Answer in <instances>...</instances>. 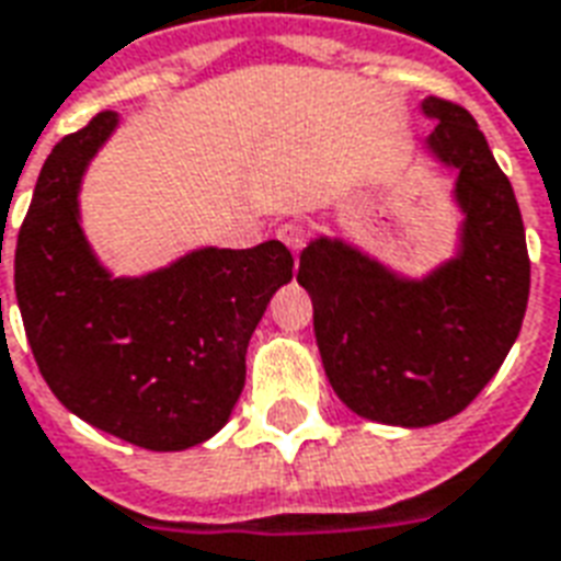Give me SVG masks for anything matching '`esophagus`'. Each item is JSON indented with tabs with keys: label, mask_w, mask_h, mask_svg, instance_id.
I'll use <instances>...</instances> for the list:
<instances>
[{
	"label": "esophagus",
	"mask_w": 561,
	"mask_h": 561,
	"mask_svg": "<svg viewBox=\"0 0 561 561\" xmlns=\"http://www.w3.org/2000/svg\"><path fill=\"white\" fill-rule=\"evenodd\" d=\"M306 238H309V226H306L302 219H291V222H285V226L279 228V240L291 249V252H300V249L306 247Z\"/></svg>",
	"instance_id": "obj_1"
}]
</instances>
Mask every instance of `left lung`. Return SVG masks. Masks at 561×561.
Masks as SVG:
<instances>
[{"instance_id":"8db88e82","label":"left lung","mask_w":561,"mask_h":561,"mask_svg":"<svg viewBox=\"0 0 561 561\" xmlns=\"http://www.w3.org/2000/svg\"><path fill=\"white\" fill-rule=\"evenodd\" d=\"M431 153L458 169L460 255L428 279H398L342 240L302 249L297 282L335 396L371 422L425 428L470 408L512 351L529 300L524 219L470 112L443 98Z\"/></svg>"}]
</instances>
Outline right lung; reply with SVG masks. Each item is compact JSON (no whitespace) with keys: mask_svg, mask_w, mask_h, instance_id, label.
Returning a JSON list of instances; mask_svg holds the SVG:
<instances>
[{"mask_svg":"<svg viewBox=\"0 0 561 561\" xmlns=\"http://www.w3.org/2000/svg\"><path fill=\"white\" fill-rule=\"evenodd\" d=\"M115 124V112H98L47 157L16 234V302L37 368L70 413L133 446L181 451L231 416L247 344L291 282L294 255L279 240L210 247L142 279H112L82 238L77 193Z\"/></svg>","mask_w":561,"mask_h":561,"instance_id":"right-lung-1","label":"right lung"}]
</instances>
